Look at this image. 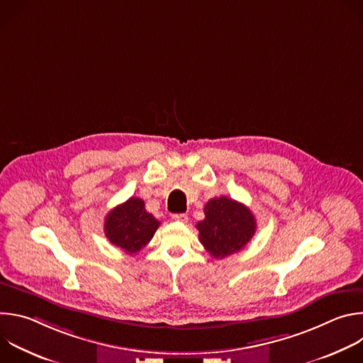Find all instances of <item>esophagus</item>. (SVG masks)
I'll return each instance as SVG.
<instances>
[{
    "instance_id": "obj_1",
    "label": "esophagus",
    "mask_w": 363,
    "mask_h": 363,
    "mask_svg": "<svg viewBox=\"0 0 363 363\" xmlns=\"http://www.w3.org/2000/svg\"><path fill=\"white\" fill-rule=\"evenodd\" d=\"M172 218L175 221H179V223H188V216L186 214H174Z\"/></svg>"
}]
</instances>
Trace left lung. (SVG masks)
<instances>
[{
	"mask_svg": "<svg viewBox=\"0 0 363 363\" xmlns=\"http://www.w3.org/2000/svg\"><path fill=\"white\" fill-rule=\"evenodd\" d=\"M205 218L196 224L199 241L214 258H224L252 238L257 223L247 206L228 196L213 198L205 203Z\"/></svg>",
	"mask_w": 363,
	"mask_h": 363,
	"instance_id": "left-lung-1",
	"label": "left lung"
}]
</instances>
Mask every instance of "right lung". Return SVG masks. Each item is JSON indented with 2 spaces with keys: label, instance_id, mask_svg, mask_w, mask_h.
Masks as SVG:
<instances>
[{
  "label": "right lung",
  "instance_id": "obj_1",
  "mask_svg": "<svg viewBox=\"0 0 363 363\" xmlns=\"http://www.w3.org/2000/svg\"><path fill=\"white\" fill-rule=\"evenodd\" d=\"M160 221L145 210L140 198H129L115 206L105 218V234L108 240L126 254L139 252L157 233Z\"/></svg>",
  "mask_w": 363,
  "mask_h": 363
}]
</instances>
